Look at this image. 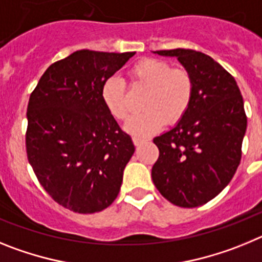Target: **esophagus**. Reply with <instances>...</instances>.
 <instances>
[{
	"label": "esophagus",
	"instance_id": "1",
	"mask_svg": "<svg viewBox=\"0 0 262 262\" xmlns=\"http://www.w3.org/2000/svg\"><path fill=\"white\" fill-rule=\"evenodd\" d=\"M133 142H134V144H135L136 147H138V145H140V144H143V143H145V139L136 138V136H134V138H133Z\"/></svg>",
	"mask_w": 262,
	"mask_h": 262
}]
</instances>
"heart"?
Returning a JSON list of instances; mask_svg holds the SVG:
<instances>
[{"mask_svg":"<svg viewBox=\"0 0 262 262\" xmlns=\"http://www.w3.org/2000/svg\"><path fill=\"white\" fill-rule=\"evenodd\" d=\"M134 88L148 89L143 101L144 111L129 118L126 129L145 138L159 131L165 123L181 120L194 97L193 76L184 68H172L169 62L154 57L139 60L128 72ZM103 105L115 119L124 120L129 114L127 86L119 77H110L101 89Z\"/></svg>","mask_w":262,"mask_h":262,"instance_id":"b5f03b06","label":"heart"}]
</instances>
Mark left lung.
Instances as JSON below:
<instances>
[{"mask_svg":"<svg viewBox=\"0 0 262 262\" xmlns=\"http://www.w3.org/2000/svg\"><path fill=\"white\" fill-rule=\"evenodd\" d=\"M176 56L193 76L194 97L180 122L156 136L159 159L152 181L180 207H198L230 184L242 160L247 115L235 78L219 62L194 50L156 51Z\"/></svg>","mask_w":262,"mask_h":262,"instance_id":"left-lung-1","label":"left lung"}]
</instances>
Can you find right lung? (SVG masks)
Listing matches in <instances>:
<instances>
[{
    "label": "right lung",
    "instance_id": "right-lung-1",
    "mask_svg": "<svg viewBox=\"0 0 262 262\" xmlns=\"http://www.w3.org/2000/svg\"><path fill=\"white\" fill-rule=\"evenodd\" d=\"M134 55L76 51L51 64L30 96L27 159L48 195L73 212L102 211L119 194L135 147L101 89Z\"/></svg>",
    "mask_w": 262,
    "mask_h": 262
}]
</instances>
